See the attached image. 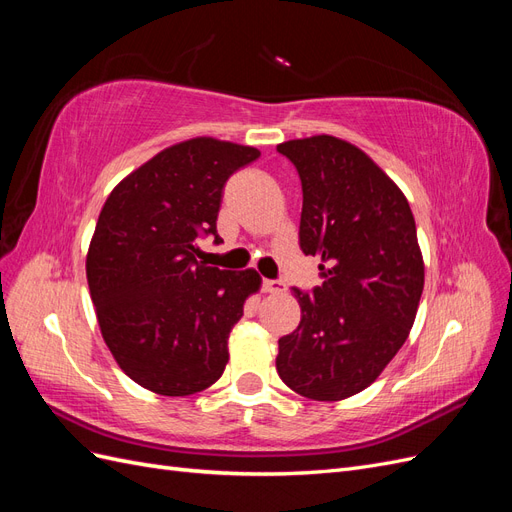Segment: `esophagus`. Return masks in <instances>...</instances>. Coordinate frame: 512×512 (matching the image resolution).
Here are the masks:
<instances>
[{
    "mask_svg": "<svg viewBox=\"0 0 512 512\" xmlns=\"http://www.w3.org/2000/svg\"><path fill=\"white\" fill-rule=\"evenodd\" d=\"M262 290L269 294H282V292H286V286L280 280H265L262 282Z\"/></svg>",
    "mask_w": 512,
    "mask_h": 512,
    "instance_id": "esophagus-1",
    "label": "esophagus"
}]
</instances>
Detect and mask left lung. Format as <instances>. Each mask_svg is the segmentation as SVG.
Masks as SVG:
<instances>
[{"instance_id":"8db88e82","label":"left lung","mask_w":512,"mask_h":512,"mask_svg":"<svg viewBox=\"0 0 512 512\" xmlns=\"http://www.w3.org/2000/svg\"><path fill=\"white\" fill-rule=\"evenodd\" d=\"M299 170V243L320 256L322 286L294 290L297 331L277 374L294 393L339 401L361 393L404 346L425 284L414 215L395 181L356 145L329 134L277 145Z\"/></svg>"}]
</instances>
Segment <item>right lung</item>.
<instances>
[{"label": "right lung", "instance_id": "add662e5", "mask_svg": "<svg viewBox=\"0 0 512 512\" xmlns=\"http://www.w3.org/2000/svg\"><path fill=\"white\" fill-rule=\"evenodd\" d=\"M256 158L254 147L196 136L156 153L106 198L85 262L89 294L108 350L147 391L185 397L224 374L228 335L262 280L198 262L196 239H220L224 183Z\"/></svg>", "mask_w": 512, "mask_h": 512}]
</instances>
